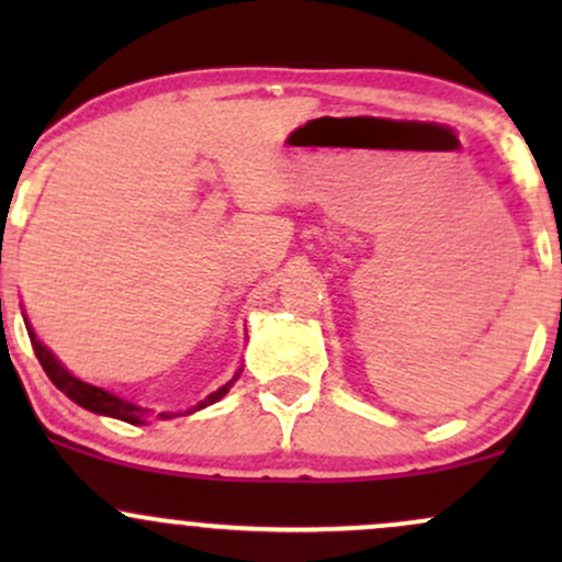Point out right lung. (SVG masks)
<instances>
[{"mask_svg": "<svg viewBox=\"0 0 562 562\" xmlns=\"http://www.w3.org/2000/svg\"><path fill=\"white\" fill-rule=\"evenodd\" d=\"M25 327H29L31 346H34L36 359H38V362H42L44 372H47L49 380H53V383L57 385V389H60L63 393H66V396L70 398V402H76V404L83 406V409H89V412H97V415L115 417V420H124V423H132V425H139V423H142V415H145V412H142L137 404L126 402V398H119V396H115V393H111V391L97 389V385H89V383H83V380H79V378L70 375V372L66 370V367H63L60 362H57L55 353L49 351V348L44 346L42 340L36 338V333L31 330L29 322H25ZM237 378H240V372H237V375L232 378L227 385H222V389L211 393V396H205L203 402H200L198 406H192V409H187V412L203 409V406H209V404L218 402V398H222L224 393H227V391L232 389V383H235ZM158 417H160V420H169V417H173V415H171V412H160Z\"/></svg>", "mask_w": 562, "mask_h": 562, "instance_id": "right-lung-1", "label": "right lung"}]
</instances>
